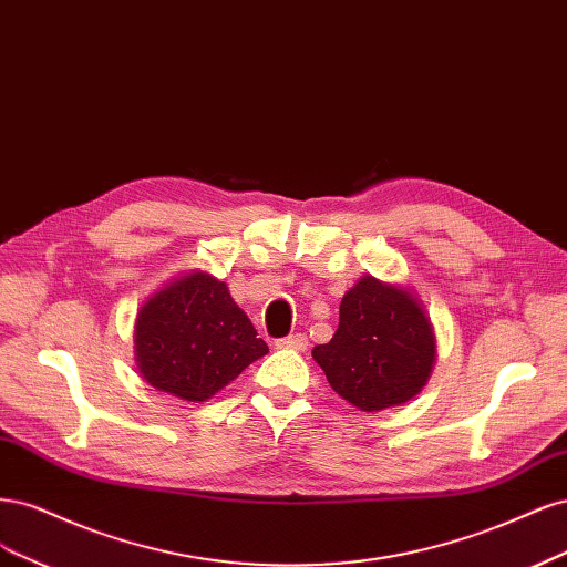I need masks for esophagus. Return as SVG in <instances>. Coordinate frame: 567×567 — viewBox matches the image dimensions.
I'll list each match as a JSON object with an SVG mask.
<instances>
[{
    "instance_id": "esophagus-1",
    "label": "esophagus",
    "mask_w": 567,
    "mask_h": 567,
    "mask_svg": "<svg viewBox=\"0 0 567 567\" xmlns=\"http://www.w3.org/2000/svg\"><path fill=\"white\" fill-rule=\"evenodd\" d=\"M278 349H291V351H306L308 349V337L297 332L289 334L285 339H278Z\"/></svg>"
}]
</instances>
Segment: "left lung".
<instances>
[{"instance_id":"obj_1","label":"left lung","mask_w":567,"mask_h":567,"mask_svg":"<svg viewBox=\"0 0 567 567\" xmlns=\"http://www.w3.org/2000/svg\"><path fill=\"white\" fill-rule=\"evenodd\" d=\"M313 358L353 408L403 405L431 377L433 324L412 289L362 276L341 299L334 337L316 346Z\"/></svg>"}]
</instances>
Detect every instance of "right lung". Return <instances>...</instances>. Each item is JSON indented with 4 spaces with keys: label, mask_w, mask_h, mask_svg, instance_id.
<instances>
[{
    "label": "right lung",
    "mask_w": 567,
    "mask_h": 567,
    "mask_svg": "<svg viewBox=\"0 0 567 567\" xmlns=\"http://www.w3.org/2000/svg\"><path fill=\"white\" fill-rule=\"evenodd\" d=\"M136 364L153 389L205 403L268 353L226 282L193 270L153 295L138 310Z\"/></svg>",
    "instance_id": "obj_1"
}]
</instances>
